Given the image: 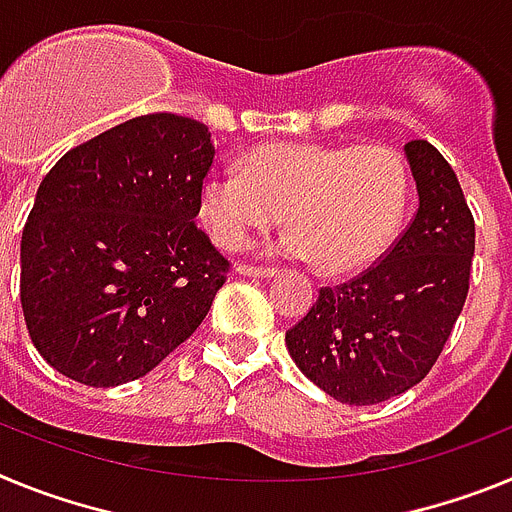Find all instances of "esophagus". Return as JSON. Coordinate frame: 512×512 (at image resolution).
Wrapping results in <instances>:
<instances>
[{
    "label": "esophagus",
    "instance_id": "esophagus-1",
    "mask_svg": "<svg viewBox=\"0 0 512 512\" xmlns=\"http://www.w3.org/2000/svg\"><path fill=\"white\" fill-rule=\"evenodd\" d=\"M238 274H243V277H264V279H269V277H274V274H277V271L271 269V266H253V264H238Z\"/></svg>",
    "mask_w": 512,
    "mask_h": 512
}]
</instances>
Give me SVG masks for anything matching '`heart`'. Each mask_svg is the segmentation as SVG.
<instances>
[{
	"instance_id": "obj_1",
	"label": "heart",
	"mask_w": 512,
	"mask_h": 512,
	"mask_svg": "<svg viewBox=\"0 0 512 512\" xmlns=\"http://www.w3.org/2000/svg\"><path fill=\"white\" fill-rule=\"evenodd\" d=\"M408 205L405 164L384 143L336 146L318 140L261 143L241 174L215 169L202 179L200 223L225 251H241L287 217L279 251L351 271L390 246Z\"/></svg>"
}]
</instances>
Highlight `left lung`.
<instances>
[{"mask_svg": "<svg viewBox=\"0 0 512 512\" xmlns=\"http://www.w3.org/2000/svg\"><path fill=\"white\" fill-rule=\"evenodd\" d=\"M405 153L418 187L410 225L359 277L320 287L287 330L300 372L346 405H377L423 382L467 302L472 210L428 140H410Z\"/></svg>", "mask_w": 512, "mask_h": 512, "instance_id": "obj_1", "label": "left lung"}]
</instances>
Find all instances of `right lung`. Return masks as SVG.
I'll return each instance as SVG.
<instances>
[{
    "label": "right lung",
    "instance_id": "add662e5",
    "mask_svg": "<svg viewBox=\"0 0 512 512\" xmlns=\"http://www.w3.org/2000/svg\"><path fill=\"white\" fill-rule=\"evenodd\" d=\"M210 130L153 112L71 148L40 182L20 246V300L38 354L115 387L200 328L230 261L194 225Z\"/></svg>",
    "mask_w": 512,
    "mask_h": 512
}]
</instances>
